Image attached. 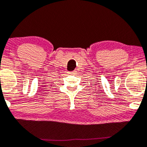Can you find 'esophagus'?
<instances>
[{
	"mask_svg": "<svg viewBox=\"0 0 147 147\" xmlns=\"http://www.w3.org/2000/svg\"><path fill=\"white\" fill-rule=\"evenodd\" d=\"M75 73H76V71H72V72H69V74H74Z\"/></svg>",
	"mask_w": 147,
	"mask_h": 147,
	"instance_id": "esophagus-1",
	"label": "esophagus"
}]
</instances>
